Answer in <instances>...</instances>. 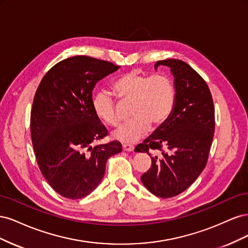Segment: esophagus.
Masks as SVG:
<instances>
[{"label":"esophagus","instance_id":"esophagus-1","mask_svg":"<svg viewBox=\"0 0 248 248\" xmlns=\"http://www.w3.org/2000/svg\"><path fill=\"white\" fill-rule=\"evenodd\" d=\"M122 148H123L124 151H127V152H131L134 150V146L131 145V144H123Z\"/></svg>","mask_w":248,"mask_h":248}]
</instances>
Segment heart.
I'll use <instances>...</instances> for the list:
<instances>
[{
  "label": "heart",
  "mask_w": 248,
  "mask_h": 248,
  "mask_svg": "<svg viewBox=\"0 0 248 248\" xmlns=\"http://www.w3.org/2000/svg\"><path fill=\"white\" fill-rule=\"evenodd\" d=\"M114 90L120 98L131 101L130 121L120 125L112 137L122 142H134L148 132L150 124L158 126L170 116L175 107L176 90L171 78L163 73L148 76L130 71L114 82ZM95 114L103 122L117 125L119 117L116 102L111 95L101 90L92 100Z\"/></svg>",
  "instance_id": "1"
}]
</instances>
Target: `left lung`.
<instances>
[{
  "label": "left lung",
  "mask_w": 248,
  "mask_h": 248,
  "mask_svg": "<svg viewBox=\"0 0 248 248\" xmlns=\"http://www.w3.org/2000/svg\"><path fill=\"white\" fill-rule=\"evenodd\" d=\"M175 78L176 101L170 116L154 133L136 147L137 152L158 150L140 181L156 197L178 196L205 169L215 129L214 104L207 82L191 67L176 59L157 61Z\"/></svg>",
  "instance_id": "1"
}]
</instances>
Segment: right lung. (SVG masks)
Returning <instances> with one entry per match:
<instances>
[{"label": "right lung", "instance_id": "add662e5", "mask_svg": "<svg viewBox=\"0 0 248 248\" xmlns=\"http://www.w3.org/2000/svg\"><path fill=\"white\" fill-rule=\"evenodd\" d=\"M120 66L88 56L62 60L46 73L31 110V138L37 163L48 184L62 197L78 200L102 180L110 156L122 151L111 140L92 147L108 136L92 106L97 81Z\"/></svg>", "mask_w": 248, "mask_h": 248}]
</instances>
